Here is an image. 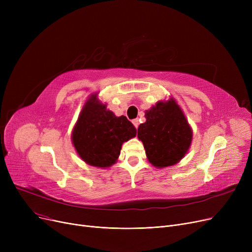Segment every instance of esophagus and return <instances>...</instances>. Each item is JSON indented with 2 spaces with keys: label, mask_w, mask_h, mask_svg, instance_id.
Wrapping results in <instances>:
<instances>
[{
  "label": "esophagus",
  "mask_w": 252,
  "mask_h": 252,
  "mask_svg": "<svg viewBox=\"0 0 252 252\" xmlns=\"http://www.w3.org/2000/svg\"><path fill=\"white\" fill-rule=\"evenodd\" d=\"M133 124H134V126H136V128H138V126H139V125H140V121L138 118H136V119H134L133 121Z\"/></svg>",
  "instance_id": "1"
}]
</instances>
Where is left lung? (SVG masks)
Returning <instances> with one entry per match:
<instances>
[{
  "label": "left lung",
  "instance_id": "1",
  "mask_svg": "<svg viewBox=\"0 0 252 252\" xmlns=\"http://www.w3.org/2000/svg\"><path fill=\"white\" fill-rule=\"evenodd\" d=\"M146 123L138 127L148 160L156 167L179 162L187 153L192 141V129L174 99L158 102L146 111Z\"/></svg>",
  "mask_w": 252,
  "mask_h": 252
}]
</instances>
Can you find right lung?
<instances>
[{
	"label": "right lung",
	"mask_w": 252,
	"mask_h": 252,
	"mask_svg": "<svg viewBox=\"0 0 252 252\" xmlns=\"http://www.w3.org/2000/svg\"><path fill=\"white\" fill-rule=\"evenodd\" d=\"M136 134V127L126 116H115L94 95L79 114L72 131V143L85 162L108 167L117 160L123 143Z\"/></svg>",
	"instance_id": "1"
}]
</instances>
